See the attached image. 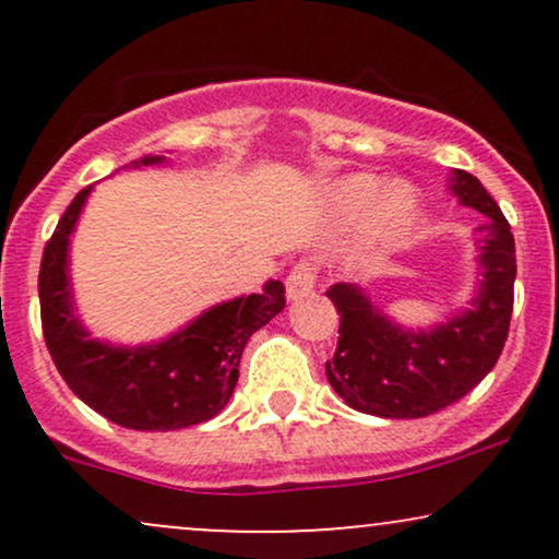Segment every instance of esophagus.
I'll list each match as a JSON object with an SVG mask.
<instances>
[{
	"label": "esophagus",
	"instance_id": "34e87169",
	"mask_svg": "<svg viewBox=\"0 0 559 559\" xmlns=\"http://www.w3.org/2000/svg\"><path fill=\"white\" fill-rule=\"evenodd\" d=\"M316 267L310 262H299V265L292 267V273L286 275V299H301L307 294H312L316 288Z\"/></svg>",
	"mask_w": 559,
	"mask_h": 559
}]
</instances>
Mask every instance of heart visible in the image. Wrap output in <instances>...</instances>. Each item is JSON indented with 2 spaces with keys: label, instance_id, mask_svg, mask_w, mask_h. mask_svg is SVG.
Returning a JSON list of instances; mask_svg holds the SVG:
<instances>
[{
  "label": "heart",
  "instance_id": "heart-1",
  "mask_svg": "<svg viewBox=\"0 0 559 559\" xmlns=\"http://www.w3.org/2000/svg\"><path fill=\"white\" fill-rule=\"evenodd\" d=\"M331 204L338 215H365V239L381 247H394L407 239L423 213L420 191L409 181H391L373 173H352L331 183Z\"/></svg>",
  "mask_w": 559,
  "mask_h": 559
}]
</instances>
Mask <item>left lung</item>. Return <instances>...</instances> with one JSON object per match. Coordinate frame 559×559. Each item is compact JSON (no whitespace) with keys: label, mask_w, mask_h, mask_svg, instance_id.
Returning <instances> with one entry per match:
<instances>
[{"label":"left lung","mask_w":559,"mask_h":559,"mask_svg":"<svg viewBox=\"0 0 559 559\" xmlns=\"http://www.w3.org/2000/svg\"><path fill=\"white\" fill-rule=\"evenodd\" d=\"M449 189L486 215L476 228L480 281L465 310L431 329H407L357 284H333L338 344L325 376L352 409L378 418H426L463 400L497 365L507 342L515 286V239L502 210L476 176L452 170Z\"/></svg>","instance_id":"obj_1"}]
</instances>
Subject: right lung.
<instances>
[{
  "mask_svg": "<svg viewBox=\"0 0 559 559\" xmlns=\"http://www.w3.org/2000/svg\"><path fill=\"white\" fill-rule=\"evenodd\" d=\"M165 163V155H144L126 168ZM92 191L86 186L70 202L38 271L44 342L62 381L96 413L133 431H178L215 418L239 381L249 336L284 310V284L271 278L260 294L213 305L159 342L128 346L94 338L70 278V236Z\"/></svg>",
  "mask_w": 559,
  "mask_h": 559,
  "instance_id": "1",
  "label": "right lung"
}]
</instances>
